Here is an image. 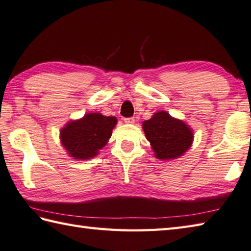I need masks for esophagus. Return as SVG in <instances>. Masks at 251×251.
Here are the masks:
<instances>
[{
	"label": "esophagus",
	"instance_id": "34e87169",
	"mask_svg": "<svg viewBox=\"0 0 251 251\" xmlns=\"http://www.w3.org/2000/svg\"><path fill=\"white\" fill-rule=\"evenodd\" d=\"M124 120H125V122H126V124H133V122H134V121H135V119H134V117H129V118H125Z\"/></svg>",
	"mask_w": 251,
	"mask_h": 251
}]
</instances>
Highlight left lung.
Listing matches in <instances>:
<instances>
[{
  "label": "left lung",
  "mask_w": 251,
  "mask_h": 251,
  "mask_svg": "<svg viewBox=\"0 0 251 251\" xmlns=\"http://www.w3.org/2000/svg\"><path fill=\"white\" fill-rule=\"evenodd\" d=\"M143 129L158 159H175L192 145V130L166 111L156 112L150 120L143 122Z\"/></svg>",
  "instance_id": "obj_1"
}]
</instances>
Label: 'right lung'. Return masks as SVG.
<instances>
[{
  "label": "right lung",
  "instance_id": "1",
  "mask_svg": "<svg viewBox=\"0 0 251 251\" xmlns=\"http://www.w3.org/2000/svg\"><path fill=\"white\" fill-rule=\"evenodd\" d=\"M116 124L115 117L88 114L82 119L69 122L60 131L61 144L75 159H90L106 145Z\"/></svg>",
  "mask_w": 251,
  "mask_h": 251
}]
</instances>
